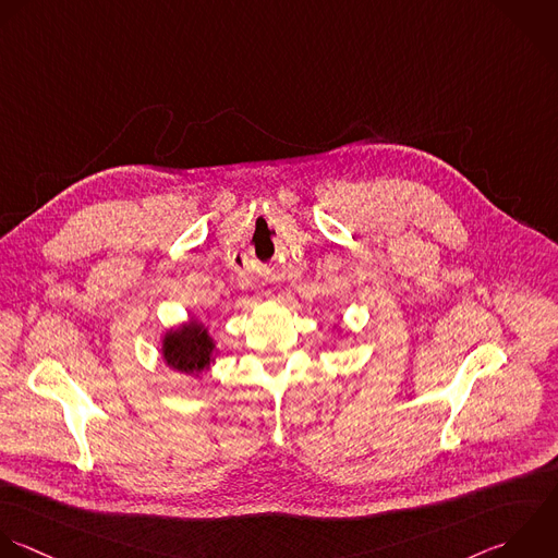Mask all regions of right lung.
Wrapping results in <instances>:
<instances>
[{
	"mask_svg": "<svg viewBox=\"0 0 558 558\" xmlns=\"http://www.w3.org/2000/svg\"><path fill=\"white\" fill-rule=\"evenodd\" d=\"M213 339L199 324H189L165 337V361L184 374H199L210 365Z\"/></svg>",
	"mask_w": 558,
	"mask_h": 558,
	"instance_id": "right-lung-1",
	"label": "right lung"
}]
</instances>
